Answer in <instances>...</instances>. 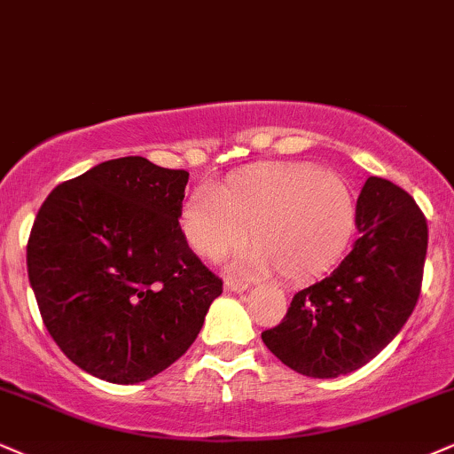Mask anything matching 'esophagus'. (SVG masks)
Instances as JSON below:
<instances>
[{"label":"esophagus","mask_w":454,"mask_h":454,"mask_svg":"<svg viewBox=\"0 0 454 454\" xmlns=\"http://www.w3.org/2000/svg\"><path fill=\"white\" fill-rule=\"evenodd\" d=\"M248 284L236 282V279H225V293H244Z\"/></svg>","instance_id":"obj_1"}]
</instances>
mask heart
Masks as SVG:
<instances>
[{
	"mask_svg": "<svg viewBox=\"0 0 454 454\" xmlns=\"http://www.w3.org/2000/svg\"><path fill=\"white\" fill-rule=\"evenodd\" d=\"M356 200L343 176L309 164H270L239 172L184 200L181 231L195 254L221 261L248 239L256 248L236 270L288 282L320 276L354 231Z\"/></svg>",
	"mask_w": 454,
	"mask_h": 454,
	"instance_id": "obj_1",
	"label": "heart"
}]
</instances>
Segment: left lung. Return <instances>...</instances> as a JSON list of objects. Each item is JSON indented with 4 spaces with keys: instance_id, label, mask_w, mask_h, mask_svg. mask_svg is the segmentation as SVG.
<instances>
[{
    "instance_id": "1",
    "label": "left lung",
    "mask_w": 454,
    "mask_h": 454,
    "mask_svg": "<svg viewBox=\"0 0 454 454\" xmlns=\"http://www.w3.org/2000/svg\"><path fill=\"white\" fill-rule=\"evenodd\" d=\"M360 238L340 265L294 294L261 334L288 368L313 379L349 374L400 333L421 293L427 223L398 184L368 176L356 204Z\"/></svg>"
}]
</instances>
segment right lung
Masks as SVG:
<instances>
[{"label":"right lung","instance_id":"1","mask_svg":"<svg viewBox=\"0 0 454 454\" xmlns=\"http://www.w3.org/2000/svg\"><path fill=\"white\" fill-rule=\"evenodd\" d=\"M189 172L109 160L54 189L27 244L50 337L92 377L134 385L192 347L223 282L184 242Z\"/></svg>","mask_w":454,"mask_h":454}]
</instances>
